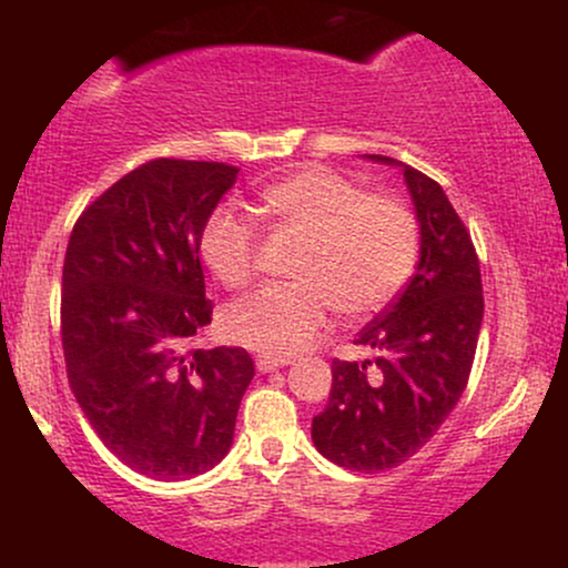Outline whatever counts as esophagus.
Segmentation results:
<instances>
[{
    "label": "esophagus",
    "mask_w": 568,
    "mask_h": 568,
    "mask_svg": "<svg viewBox=\"0 0 568 568\" xmlns=\"http://www.w3.org/2000/svg\"><path fill=\"white\" fill-rule=\"evenodd\" d=\"M288 363H291V357H275V355H258L256 357V368L262 371V374H270V371L288 366Z\"/></svg>",
    "instance_id": "1"
}]
</instances>
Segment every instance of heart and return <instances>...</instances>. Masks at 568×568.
<instances>
[{
  "label": "heart",
  "mask_w": 568,
  "mask_h": 568,
  "mask_svg": "<svg viewBox=\"0 0 568 568\" xmlns=\"http://www.w3.org/2000/svg\"><path fill=\"white\" fill-rule=\"evenodd\" d=\"M262 205L285 230L304 234L293 283H270L224 312L234 344L285 357L310 347L334 306L361 317L387 306L419 256V226L395 197L366 194L347 175L312 165L266 186ZM200 256L226 288L256 275L258 232L245 216L219 207L200 232Z\"/></svg>",
  "instance_id": "heart-1"
}]
</instances>
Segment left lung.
Segmentation results:
<instances>
[{
    "label": "left lung",
    "instance_id": "8db88e82",
    "mask_svg": "<svg viewBox=\"0 0 568 568\" xmlns=\"http://www.w3.org/2000/svg\"><path fill=\"white\" fill-rule=\"evenodd\" d=\"M371 160L395 165L393 158ZM419 219L416 275L355 344L374 361H334L328 406L312 419L325 459L355 473L403 465L438 433L465 393L484 321L478 253L438 181L403 165Z\"/></svg>",
    "mask_w": 568,
    "mask_h": 568
}]
</instances>
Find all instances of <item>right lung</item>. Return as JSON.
Wrapping results in <instances>:
<instances>
[{
  "mask_svg": "<svg viewBox=\"0 0 568 568\" xmlns=\"http://www.w3.org/2000/svg\"><path fill=\"white\" fill-rule=\"evenodd\" d=\"M240 168L160 158L122 175L71 230L61 342L71 393L135 473L181 480L230 452L253 361L189 347L211 323L200 232Z\"/></svg>",
  "mask_w": 568,
  "mask_h": 568,
  "instance_id": "obj_1",
  "label": "right lung"
}]
</instances>
